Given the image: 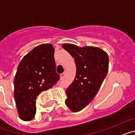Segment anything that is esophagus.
Listing matches in <instances>:
<instances>
[{
	"label": "esophagus",
	"instance_id": "34e87169",
	"mask_svg": "<svg viewBox=\"0 0 135 135\" xmlns=\"http://www.w3.org/2000/svg\"><path fill=\"white\" fill-rule=\"evenodd\" d=\"M65 72H64L63 74H61V79H64V78L65 77Z\"/></svg>",
	"mask_w": 135,
	"mask_h": 135
}]
</instances>
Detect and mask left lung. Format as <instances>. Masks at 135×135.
<instances>
[{
	"mask_svg": "<svg viewBox=\"0 0 135 135\" xmlns=\"http://www.w3.org/2000/svg\"><path fill=\"white\" fill-rule=\"evenodd\" d=\"M63 48L74 58L76 74L66 90L65 104L72 112L80 111L93 99L106 75L109 67L108 54L98 47H78L64 44Z\"/></svg>",
	"mask_w": 135,
	"mask_h": 135,
	"instance_id": "8db88e82",
	"label": "left lung"
}]
</instances>
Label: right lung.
<instances>
[{
  "label": "right lung",
  "mask_w": 135,
  "mask_h": 135,
  "mask_svg": "<svg viewBox=\"0 0 135 135\" xmlns=\"http://www.w3.org/2000/svg\"><path fill=\"white\" fill-rule=\"evenodd\" d=\"M54 51L51 44L38 45L19 64L14 79V96L19 115L23 120L34 118L37 97L52 88L59 80Z\"/></svg>",
  "instance_id": "right-lung-1"
}]
</instances>
